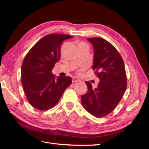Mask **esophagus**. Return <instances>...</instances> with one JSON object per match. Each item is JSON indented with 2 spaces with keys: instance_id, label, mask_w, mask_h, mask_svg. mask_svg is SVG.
<instances>
[{
  "instance_id": "1",
  "label": "esophagus",
  "mask_w": 149,
  "mask_h": 149,
  "mask_svg": "<svg viewBox=\"0 0 149 149\" xmlns=\"http://www.w3.org/2000/svg\"><path fill=\"white\" fill-rule=\"evenodd\" d=\"M79 79L78 78H77L76 77H73V80H72V82H73V83H77L78 81H79Z\"/></svg>"
}]
</instances>
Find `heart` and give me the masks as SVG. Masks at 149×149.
Masks as SVG:
<instances>
[{
    "instance_id": "obj_1",
    "label": "heart",
    "mask_w": 149,
    "mask_h": 149,
    "mask_svg": "<svg viewBox=\"0 0 149 149\" xmlns=\"http://www.w3.org/2000/svg\"><path fill=\"white\" fill-rule=\"evenodd\" d=\"M81 73V71H79V73Z\"/></svg>"
}]
</instances>
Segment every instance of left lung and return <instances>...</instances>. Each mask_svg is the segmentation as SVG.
<instances>
[{"mask_svg":"<svg viewBox=\"0 0 149 149\" xmlns=\"http://www.w3.org/2000/svg\"><path fill=\"white\" fill-rule=\"evenodd\" d=\"M88 40L94 51L93 70L100 81L95 89L89 81H86L88 91L81 99L84 109L100 118L118 106L127 88V76L123 58L112 44L100 37Z\"/></svg>","mask_w":149,"mask_h":149,"instance_id":"obj_1","label":"left lung"}]
</instances>
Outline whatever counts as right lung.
I'll return each instance as SVG.
<instances>
[{"label": "right lung", "instance_id": "right-lung-1", "mask_svg": "<svg viewBox=\"0 0 149 149\" xmlns=\"http://www.w3.org/2000/svg\"><path fill=\"white\" fill-rule=\"evenodd\" d=\"M73 37L52 33L36 43L25 56L21 68V82L28 101L35 109L45 111L55 106L71 84L70 76L55 79L52 71L60 59L62 42Z\"/></svg>", "mask_w": 149, "mask_h": 149}]
</instances>
